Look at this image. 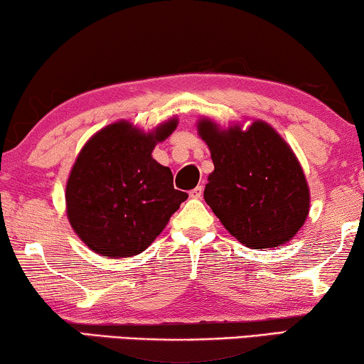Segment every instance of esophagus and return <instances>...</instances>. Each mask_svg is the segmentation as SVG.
I'll use <instances>...</instances> for the list:
<instances>
[{"mask_svg": "<svg viewBox=\"0 0 364 364\" xmlns=\"http://www.w3.org/2000/svg\"><path fill=\"white\" fill-rule=\"evenodd\" d=\"M202 192H203V187L202 186H197L196 188H192L191 192H188V196L192 198H200L202 197Z\"/></svg>", "mask_w": 364, "mask_h": 364, "instance_id": "esophagus-1", "label": "esophagus"}]
</instances>
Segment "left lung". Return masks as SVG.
Segmentation results:
<instances>
[{"mask_svg": "<svg viewBox=\"0 0 364 364\" xmlns=\"http://www.w3.org/2000/svg\"><path fill=\"white\" fill-rule=\"evenodd\" d=\"M197 131L213 162L203 198L222 225L255 250L290 242L310 212V188L285 139L265 121L223 129L202 117Z\"/></svg>", "mask_w": 364, "mask_h": 364, "instance_id": "1", "label": "left lung"}]
</instances>
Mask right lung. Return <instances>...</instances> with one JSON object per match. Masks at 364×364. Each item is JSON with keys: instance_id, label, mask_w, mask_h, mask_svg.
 I'll use <instances>...</instances> for the list:
<instances>
[{"instance_id": "right-lung-1", "label": "right lung", "mask_w": 364, "mask_h": 364, "mask_svg": "<svg viewBox=\"0 0 364 364\" xmlns=\"http://www.w3.org/2000/svg\"><path fill=\"white\" fill-rule=\"evenodd\" d=\"M177 117L144 132L117 121L97 131L79 152L66 183V213L76 235L109 258L142 253L187 200L173 177L152 157L157 142L177 127Z\"/></svg>"}]
</instances>
